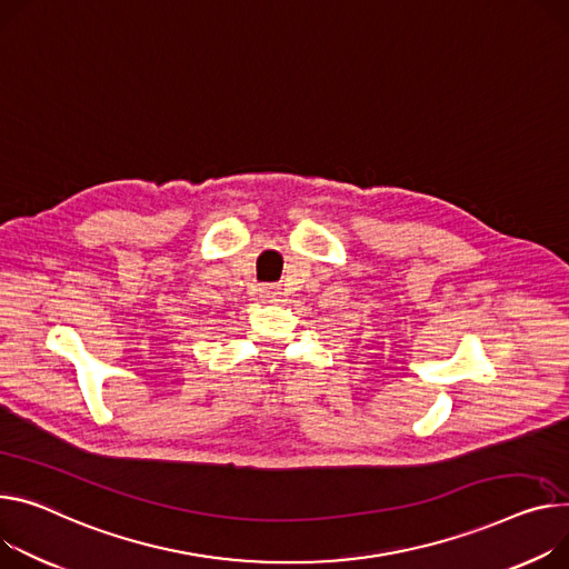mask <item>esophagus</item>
Listing matches in <instances>:
<instances>
[{"instance_id": "34e87169", "label": "esophagus", "mask_w": 569, "mask_h": 569, "mask_svg": "<svg viewBox=\"0 0 569 569\" xmlns=\"http://www.w3.org/2000/svg\"><path fill=\"white\" fill-rule=\"evenodd\" d=\"M259 296L264 298V300H269V302H276V300H280V287H261L259 289Z\"/></svg>"}]
</instances>
